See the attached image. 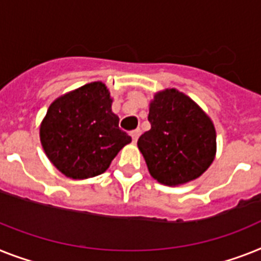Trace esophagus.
<instances>
[{"mask_svg":"<svg viewBox=\"0 0 261 261\" xmlns=\"http://www.w3.org/2000/svg\"><path fill=\"white\" fill-rule=\"evenodd\" d=\"M130 137H132L133 143H136L140 137V129H135V130H132V132H130Z\"/></svg>","mask_w":261,"mask_h":261,"instance_id":"esophagus-1","label":"esophagus"}]
</instances>
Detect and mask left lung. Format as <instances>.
Wrapping results in <instances>:
<instances>
[{
  "label": "left lung",
  "instance_id": "obj_1",
  "mask_svg": "<svg viewBox=\"0 0 261 261\" xmlns=\"http://www.w3.org/2000/svg\"><path fill=\"white\" fill-rule=\"evenodd\" d=\"M150 129L137 146L150 176L168 187L200 177L216 156V130L211 117L180 90L157 92L149 104Z\"/></svg>",
  "mask_w": 261,
  "mask_h": 261
}]
</instances>
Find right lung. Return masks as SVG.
<instances>
[{
	"mask_svg": "<svg viewBox=\"0 0 261 261\" xmlns=\"http://www.w3.org/2000/svg\"><path fill=\"white\" fill-rule=\"evenodd\" d=\"M111 92L94 81L57 97L40 125L41 145L50 163L74 180L104 173L132 141L118 128Z\"/></svg>",
	"mask_w": 261,
	"mask_h": 261,
	"instance_id": "add662e5",
	"label": "right lung"
}]
</instances>
